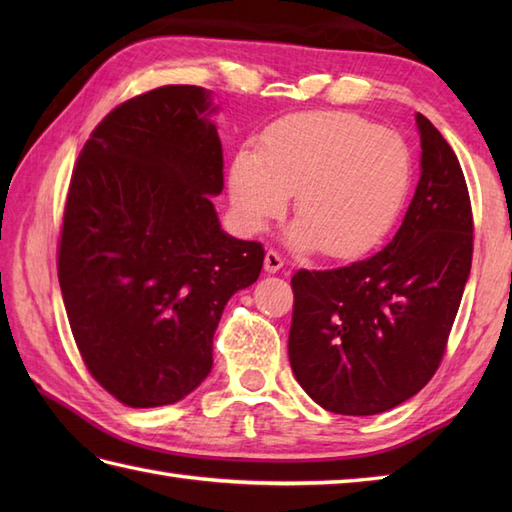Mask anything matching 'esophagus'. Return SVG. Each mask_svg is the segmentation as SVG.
<instances>
[{
    "instance_id": "34e87169",
    "label": "esophagus",
    "mask_w": 512,
    "mask_h": 512,
    "mask_svg": "<svg viewBox=\"0 0 512 512\" xmlns=\"http://www.w3.org/2000/svg\"><path fill=\"white\" fill-rule=\"evenodd\" d=\"M264 268H266V273H279V270L284 268V257H281L277 250L268 248L266 257H264Z\"/></svg>"
}]
</instances>
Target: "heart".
Segmentation results:
<instances>
[{
    "label": "heart",
    "instance_id": "heart-1",
    "mask_svg": "<svg viewBox=\"0 0 512 512\" xmlns=\"http://www.w3.org/2000/svg\"><path fill=\"white\" fill-rule=\"evenodd\" d=\"M411 182V154L394 129L350 112H306L270 125L235 156L228 176L237 224L248 233L286 209L292 239L328 257H354L394 224Z\"/></svg>",
    "mask_w": 512,
    "mask_h": 512
}]
</instances>
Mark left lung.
Masks as SVG:
<instances>
[{
  "instance_id": "obj_1",
  "label": "left lung",
  "mask_w": 512,
  "mask_h": 512,
  "mask_svg": "<svg viewBox=\"0 0 512 512\" xmlns=\"http://www.w3.org/2000/svg\"><path fill=\"white\" fill-rule=\"evenodd\" d=\"M420 182L394 239L332 270H297L288 356L323 409L374 416L416 396L447 352L473 259L469 187L429 118Z\"/></svg>"
}]
</instances>
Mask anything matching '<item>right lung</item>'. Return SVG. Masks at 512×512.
<instances>
[{
	"instance_id": "1",
	"label": "right lung",
	"mask_w": 512,
	"mask_h": 512,
	"mask_svg": "<svg viewBox=\"0 0 512 512\" xmlns=\"http://www.w3.org/2000/svg\"><path fill=\"white\" fill-rule=\"evenodd\" d=\"M209 94L162 85L94 127L65 195L61 295L85 367L127 407L178 402L209 376L226 301L264 246L226 235L211 195L224 158Z\"/></svg>"
}]
</instances>
